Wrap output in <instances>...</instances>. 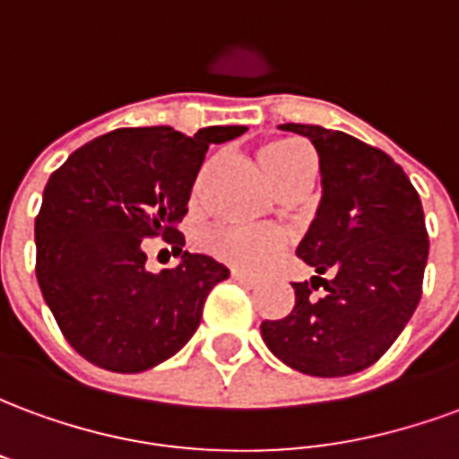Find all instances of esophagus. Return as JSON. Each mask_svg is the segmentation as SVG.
<instances>
[{
    "label": "esophagus",
    "mask_w": 459,
    "mask_h": 459,
    "mask_svg": "<svg viewBox=\"0 0 459 459\" xmlns=\"http://www.w3.org/2000/svg\"><path fill=\"white\" fill-rule=\"evenodd\" d=\"M230 278L236 280V282H240V285H248V288H255V285H258V278L243 273V270H230Z\"/></svg>",
    "instance_id": "34e87169"
}]
</instances>
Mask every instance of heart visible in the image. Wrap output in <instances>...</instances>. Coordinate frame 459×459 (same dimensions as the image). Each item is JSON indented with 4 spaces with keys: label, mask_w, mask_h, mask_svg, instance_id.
Masks as SVG:
<instances>
[{
    "label": "heart",
    "mask_w": 459,
    "mask_h": 459,
    "mask_svg": "<svg viewBox=\"0 0 459 459\" xmlns=\"http://www.w3.org/2000/svg\"><path fill=\"white\" fill-rule=\"evenodd\" d=\"M258 161L268 179L278 186L290 174L307 164V150L292 140H273L263 144ZM201 246L213 258L240 270H260L282 248V233L273 226H213L201 236Z\"/></svg>",
    "instance_id": "obj_1"
}]
</instances>
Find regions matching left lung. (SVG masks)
I'll return each mask as SVG.
<instances>
[{
	"label": "left lung",
	"instance_id": "8db88e82",
	"mask_svg": "<svg viewBox=\"0 0 459 459\" xmlns=\"http://www.w3.org/2000/svg\"><path fill=\"white\" fill-rule=\"evenodd\" d=\"M319 154L322 199L298 255L328 292L292 282L288 317L265 319L263 342L282 364L319 378L364 371L385 354L420 302L428 263L423 204L385 152L339 130L285 122ZM329 274V281H322Z\"/></svg>",
	"mask_w": 459,
	"mask_h": 459
}]
</instances>
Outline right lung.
Here are the masks:
<instances>
[{"mask_svg":"<svg viewBox=\"0 0 459 459\" xmlns=\"http://www.w3.org/2000/svg\"><path fill=\"white\" fill-rule=\"evenodd\" d=\"M243 125L181 134L167 125L95 137L51 174L36 216V280L78 354L115 374L167 361L201 322L211 288L230 275L204 253L181 250L186 213L209 144ZM161 235L180 250L177 269L150 273L141 246Z\"/></svg>","mask_w":459,"mask_h":459,"instance_id":"add662e5","label":"right lung"}]
</instances>
